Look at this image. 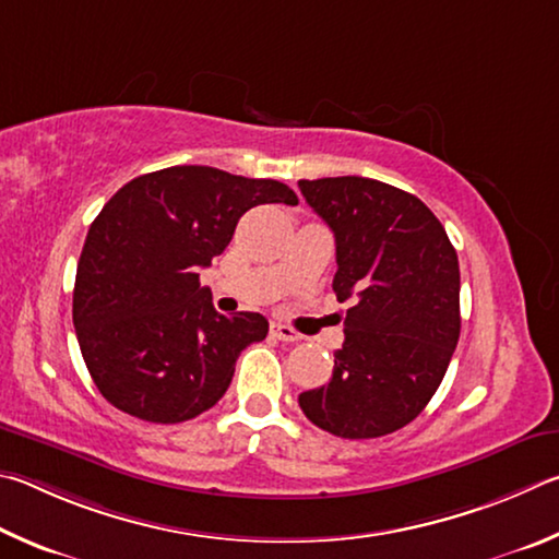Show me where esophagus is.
<instances>
[{"label": "esophagus", "mask_w": 559, "mask_h": 559, "mask_svg": "<svg viewBox=\"0 0 559 559\" xmlns=\"http://www.w3.org/2000/svg\"><path fill=\"white\" fill-rule=\"evenodd\" d=\"M270 334L277 341H287V344H295V341L301 338L295 329L285 326V324H277V321H274V324L270 326Z\"/></svg>", "instance_id": "34e87169"}]
</instances>
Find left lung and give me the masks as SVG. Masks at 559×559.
<instances>
[{
    "label": "left lung",
    "instance_id": "left-lung-1",
    "mask_svg": "<svg viewBox=\"0 0 559 559\" xmlns=\"http://www.w3.org/2000/svg\"><path fill=\"white\" fill-rule=\"evenodd\" d=\"M299 189L334 230L336 297L354 301L334 376L301 393L299 407L336 437L390 435L423 413L454 356L456 250L437 215L390 183L334 176Z\"/></svg>",
    "mask_w": 559,
    "mask_h": 559
}]
</instances>
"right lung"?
Listing matches in <instances>:
<instances>
[{"label":"right lung","instance_id":"obj_1","mask_svg":"<svg viewBox=\"0 0 559 559\" xmlns=\"http://www.w3.org/2000/svg\"><path fill=\"white\" fill-rule=\"evenodd\" d=\"M262 203L299 199L274 179L169 166L136 176L103 205L78 260L73 326L107 403L176 425L225 395L240 350L267 336V319L218 314L199 272Z\"/></svg>","mask_w":559,"mask_h":559}]
</instances>
